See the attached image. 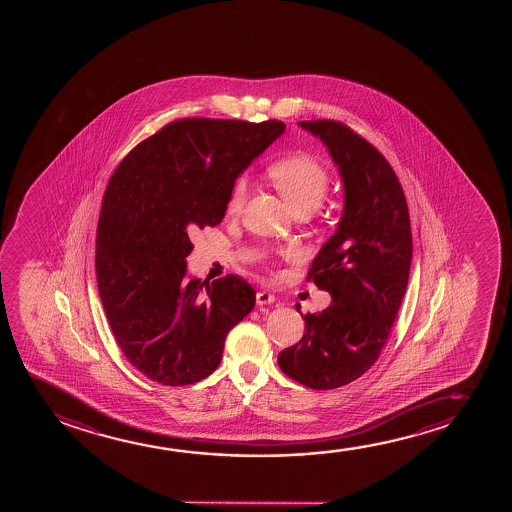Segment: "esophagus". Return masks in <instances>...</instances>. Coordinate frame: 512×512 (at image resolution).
I'll return each mask as SVG.
<instances>
[{"label":"esophagus","instance_id":"1","mask_svg":"<svg viewBox=\"0 0 512 512\" xmlns=\"http://www.w3.org/2000/svg\"><path fill=\"white\" fill-rule=\"evenodd\" d=\"M274 301H276V297L266 292V290H260L259 294H257V306H269Z\"/></svg>","mask_w":512,"mask_h":512}]
</instances>
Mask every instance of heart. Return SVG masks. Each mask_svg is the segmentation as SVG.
Segmentation results:
<instances>
[{
    "instance_id": "obj_1",
    "label": "heart",
    "mask_w": 512,
    "mask_h": 512,
    "mask_svg": "<svg viewBox=\"0 0 512 512\" xmlns=\"http://www.w3.org/2000/svg\"><path fill=\"white\" fill-rule=\"evenodd\" d=\"M269 176L292 210H316L329 190V175L320 162L309 155H290L274 162ZM248 196V180L238 178L227 199L229 213H239Z\"/></svg>"
}]
</instances>
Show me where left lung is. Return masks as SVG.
<instances>
[{
    "label": "left lung",
    "mask_w": 512,
    "mask_h": 512,
    "mask_svg": "<svg viewBox=\"0 0 512 512\" xmlns=\"http://www.w3.org/2000/svg\"><path fill=\"white\" fill-rule=\"evenodd\" d=\"M299 126L329 150L343 183V211L308 276L332 301L304 316L306 334L281 351L278 365L301 385L332 390L378 360L406 294L413 238L399 178L369 141L334 120Z\"/></svg>",
    "instance_id": "obj_1"
}]
</instances>
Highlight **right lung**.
<instances>
[{
	"instance_id": "obj_1",
	"label": "right lung",
	"mask_w": 512,
	"mask_h": 512,
	"mask_svg": "<svg viewBox=\"0 0 512 512\" xmlns=\"http://www.w3.org/2000/svg\"><path fill=\"white\" fill-rule=\"evenodd\" d=\"M283 133L276 120H176L110 178L96 234L99 297L120 350L155 383L210 376L229 330L255 306L238 276H189V236L222 222L234 182Z\"/></svg>"
}]
</instances>
